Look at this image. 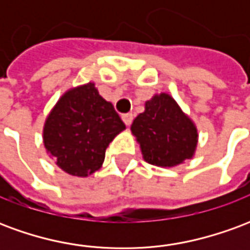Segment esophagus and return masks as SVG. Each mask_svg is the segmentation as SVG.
Wrapping results in <instances>:
<instances>
[{
  "label": "esophagus",
  "instance_id": "esophagus-1",
  "mask_svg": "<svg viewBox=\"0 0 250 250\" xmlns=\"http://www.w3.org/2000/svg\"><path fill=\"white\" fill-rule=\"evenodd\" d=\"M122 119L125 122V125H130L132 123V119H134V115L132 114H123L122 115Z\"/></svg>",
  "mask_w": 250,
  "mask_h": 250
}]
</instances>
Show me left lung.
I'll return each mask as SVG.
<instances>
[{
    "mask_svg": "<svg viewBox=\"0 0 250 250\" xmlns=\"http://www.w3.org/2000/svg\"><path fill=\"white\" fill-rule=\"evenodd\" d=\"M131 132L143 159L158 167H174L191 159L198 145V130L168 93H155L136 116Z\"/></svg>",
    "mask_w": 250,
    "mask_h": 250,
    "instance_id": "1",
    "label": "left lung"
}]
</instances>
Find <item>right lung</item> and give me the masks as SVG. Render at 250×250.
Returning <instances> with one entry per match:
<instances>
[{
    "label": "right lung",
    "mask_w": 250,
    "mask_h": 250,
    "mask_svg": "<svg viewBox=\"0 0 250 250\" xmlns=\"http://www.w3.org/2000/svg\"><path fill=\"white\" fill-rule=\"evenodd\" d=\"M125 128L114 105L89 82L57 100L46 116L42 141L62 171L85 178L102 167L107 147Z\"/></svg>",
    "instance_id": "obj_1"
}]
</instances>
